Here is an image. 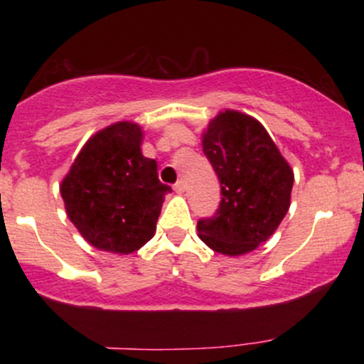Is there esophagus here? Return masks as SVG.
<instances>
[{
    "instance_id": "esophagus-1",
    "label": "esophagus",
    "mask_w": 364,
    "mask_h": 364,
    "mask_svg": "<svg viewBox=\"0 0 364 364\" xmlns=\"http://www.w3.org/2000/svg\"><path fill=\"white\" fill-rule=\"evenodd\" d=\"M174 191H176V193H183V191H185V181H183V179L174 183Z\"/></svg>"
}]
</instances>
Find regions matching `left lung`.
Returning <instances> with one entry per match:
<instances>
[{"mask_svg":"<svg viewBox=\"0 0 364 364\" xmlns=\"http://www.w3.org/2000/svg\"><path fill=\"white\" fill-rule=\"evenodd\" d=\"M203 154L220 181V205L196 224L217 253L245 255L269 240L289 210L294 174L252 116L224 111L208 124Z\"/></svg>","mask_w":364,"mask_h":364,"instance_id":"left-lung-1","label":"left lung"}]
</instances>
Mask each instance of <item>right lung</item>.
<instances>
[{
    "label": "right lung",
    "instance_id": "1",
    "mask_svg": "<svg viewBox=\"0 0 364 364\" xmlns=\"http://www.w3.org/2000/svg\"><path fill=\"white\" fill-rule=\"evenodd\" d=\"M139 124L121 121L95 133L61 183L66 214L95 248L132 253L152 240L166 193L157 162L141 156Z\"/></svg>",
    "mask_w": 364,
    "mask_h": 364
}]
</instances>
